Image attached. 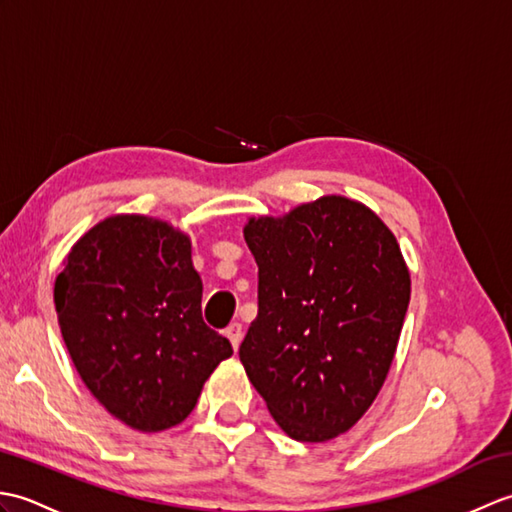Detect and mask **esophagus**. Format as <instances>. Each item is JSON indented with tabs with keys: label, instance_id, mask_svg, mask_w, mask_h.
<instances>
[{
	"label": "esophagus",
	"instance_id": "34e87169",
	"mask_svg": "<svg viewBox=\"0 0 512 512\" xmlns=\"http://www.w3.org/2000/svg\"><path fill=\"white\" fill-rule=\"evenodd\" d=\"M226 336H228V341H231V345L237 350L239 343H242V323H231V325H228Z\"/></svg>",
	"mask_w": 512,
	"mask_h": 512
}]
</instances>
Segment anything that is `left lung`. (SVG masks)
Returning a JSON list of instances; mask_svg holds the SVG:
<instances>
[{"mask_svg":"<svg viewBox=\"0 0 512 512\" xmlns=\"http://www.w3.org/2000/svg\"><path fill=\"white\" fill-rule=\"evenodd\" d=\"M257 319L239 345L250 383L290 438L352 429L394 361L411 279L394 233L341 195L244 228Z\"/></svg>","mask_w":512,"mask_h":512,"instance_id":"8db88e82","label":"left lung"}]
</instances>
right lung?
Instances as JSON below:
<instances>
[{
	"instance_id": "right-lung-1",
	"label": "right lung",
	"mask_w": 512,
	"mask_h": 512,
	"mask_svg": "<svg viewBox=\"0 0 512 512\" xmlns=\"http://www.w3.org/2000/svg\"><path fill=\"white\" fill-rule=\"evenodd\" d=\"M54 308L85 387L138 431L176 427L233 354L202 319L189 237L151 217L114 215L90 228L54 281Z\"/></svg>"
}]
</instances>
